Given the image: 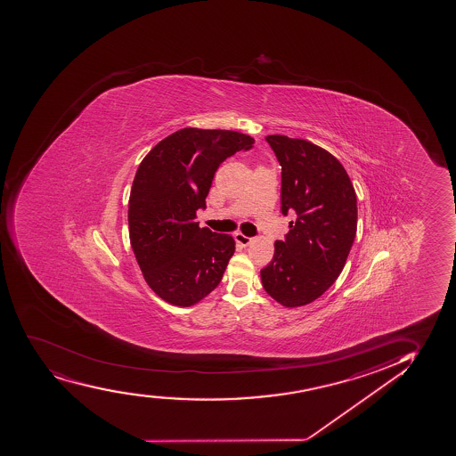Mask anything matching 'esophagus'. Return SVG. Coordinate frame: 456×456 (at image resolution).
I'll return each instance as SVG.
<instances>
[{"label":"esophagus","instance_id":"obj_1","mask_svg":"<svg viewBox=\"0 0 456 456\" xmlns=\"http://www.w3.org/2000/svg\"><path fill=\"white\" fill-rule=\"evenodd\" d=\"M234 240H236L240 247H248V245H251L252 239L251 237L245 236V234H241V232H237L236 236H234Z\"/></svg>","mask_w":456,"mask_h":456}]
</instances>
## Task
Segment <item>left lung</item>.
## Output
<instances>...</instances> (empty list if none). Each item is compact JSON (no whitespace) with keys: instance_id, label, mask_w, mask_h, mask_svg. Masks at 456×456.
Returning a JSON list of instances; mask_svg holds the SVG:
<instances>
[{"instance_id":"1","label":"left lung","mask_w":456,"mask_h":456,"mask_svg":"<svg viewBox=\"0 0 456 456\" xmlns=\"http://www.w3.org/2000/svg\"><path fill=\"white\" fill-rule=\"evenodd\" d=\"M281 166L286 240L260 271L263 288L284 307L314 303L346 266L357 230L356 191L344 166L314 142L267 135Z\"/></svg>"}]
</instances>
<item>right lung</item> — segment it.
<instances>
[{"label": "right lung", "mask_w": 456, "mask_h": 456, "mask_svg": "<svg viewBox=\"0 0 456 456\" xmlns=\"http://www.w3.org/2000/svg\"><path fill=\"white\" fill-rule=\"evenodd\" d=\"M254 138L240 132L183 127L147 153L129 198V239L149 288L166 303L190 307L219 286L236 241L200 228L196 211L216 170L248 151Z\"/></svg>", "instance_id": "right-lung-1"}]
</instances>
